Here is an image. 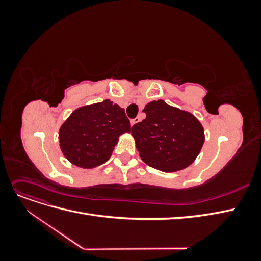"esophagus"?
<instances>
[{
    "mask_svg": "<svg viewBox=\"0 0 261 261\" xmlns=\"http://www.w3.org/2000/svg\"><path fill=\"white\" fill-rule=\"evenodd\" d=\"M139 121H140V118H139V117H135V118H134V120H132V121H130V124H132V126H133V125L137 124Z\"/></svg>",
    "mask_w": 261,
    "mask_h": 261,
    "instance_id": "obj_1",
    "label": "esophagus"
}]
</instances>
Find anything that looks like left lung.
<instances>
[{
    "mask_svg": "<svg viewBox=\"0 0 261 261\" xmlns=\"http://www.w3.org/2000/svg\"><path fill=\"white\" fill-rule=\"evenodd\" d=\"M143 111L145 120L132 127L141 160L168 173L189 167L204 143V129L198 118L163 100L149 102Z\"/></svg>",
    "mask_w": 261,
    "mask_h": 261,
    "instance_id": "obj_1",
    "label": "left lung"
}]
</instances>
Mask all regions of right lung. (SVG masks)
<instances>
[{
  "instance_id": "1",
  "label": "right lung",
  "mask_w": 261,
  "mask_h": 261,
  "mask_svg": "<svg viewBox=\"0 0 261 261\" xmlns=\"http://www.w3.org/2000/svg\"><path fill=\"white\" fill-rule=\"evenodd\" d=\"M124 133H130L124 109L107 99L72 112L60 127V148L72 164L92 169L110 159Z\"/></svg>"
}]
</instances>
